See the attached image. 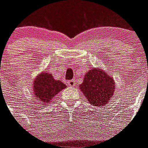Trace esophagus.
I'll use <instances>...</instances> for the list:
<instances>
[{
    "label": "esophagus",
    "instance_id": "esophagus-1",
    "mask_svg": "<svg viewBox=\"0 0 148 148\" xmlns=\"http://www.w3.org/2000/svg\"><path fill=\"white\" fill-rule=\"evenodd\" d=\"M67 85L70 86V87H73V86L75 85V82L74 80H70L67 82Z\"/></svg>",
    "mask_w": 148,
    "mask_h": 148
}]
</instances>
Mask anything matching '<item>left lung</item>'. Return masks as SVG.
Instances as JSON below:
<instances>
[{
    "label": "left lung",
    "instance_id": "left-lung-1",
    "mask_svg": "<svg viewBox=\"0 0 148 148\" xmlns=\"http://www.w3.org/2000/svg\"><path fill=\"white\" fill-rule=\"evenodd\" d=\"M87 101L94 106L106 105L115 90V82L110 75L100 70H90L80 85Z\"/></svg>",
    "mask_w": 148,
    "mask_h": 148
}]
</instances>
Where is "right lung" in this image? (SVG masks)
<instances>
[{
	"mask_svg": "<svg viewBox=\"0 0 148 148\" xmlns=\"http://www.w3.org/2000/svg\"><path fill=\"white\" fill-rule=\"evenodd\" d=\"M66 85L60 81L56 80L50 73H42L35 78L33 84L35 96L42 104H47L54 99Z\"/></svg>",
	"mask_w": 148,
	"mask_h": 148,
	"instance_id": "1",
	"label": "right lung"
}]
</instances>
